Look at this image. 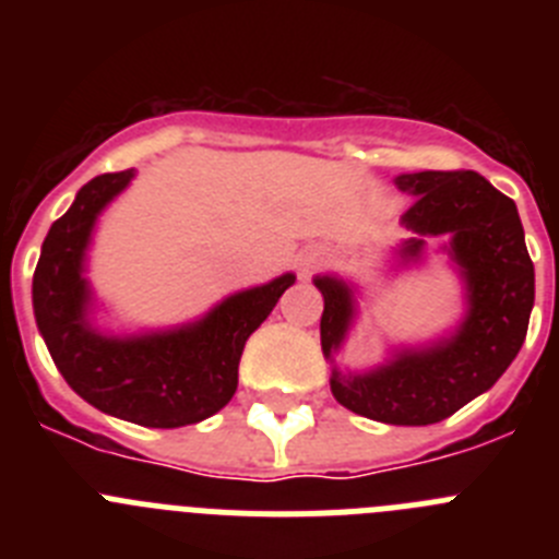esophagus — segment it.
Instances as JSON below:
<instances>
[{"mask_svg":"<svg viewBox=\"0 0 559 559\" xmlns=\"http://www.w3.org/2000/svg\"><path fill=\"white\" fill-rule=\"evenodd\" d=\"M324 260H328V251L319 249V246H310V249H305L302 254H299L296 265H299V271H302V274H310V271L319 269Z\"/></svg>","mask_w":559,"mask_h":559,"instance_id":"obj_1","label":"esophagus"}]
</instances>
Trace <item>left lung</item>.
<instances>
[{"mask_svg": "<svg viewBox=\"0 0 559 559\" xmlns=\"http://www.w3.org/2000/svg\"><path fill=\"white\" fill-rule=\"evenodd\" d=\"M394 185L414 195L403 224L417 237L403 246V257H419L423 237H451L448 251L467 285V316L456 335L428 349H406L378 372L333 369L330 389L360 417L431 426L487 392L515 360L535 305V265L515 201L476 170L403 173ZM313 283L324 296L322 349L333 358L353 319V290L333 276Z\"/></svg>", "mask_w": 559, "mask_h": 559, "instance_id": "obj_1", "label": "left lung"}]
</instances>
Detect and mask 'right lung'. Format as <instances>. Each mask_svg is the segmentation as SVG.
Returning <instances> with one entry per match:
<instances>
[{
	"label": "right lung",
	"mask_w": 559,
	"mask_h": 559,
	"mask_svg": "<svg viewBox=\"0 0 559 559\" xmlns=\"http://www.w3.org/2000/svg\"><path fill=\"white\" fill-rule=\"evenodd\" d=\"M131 179L133 170L103 173L49 226L33 274V310L56 367L86 403L145 428L192 426L229 403L246 338L269 319L296 276L283 274L229 296L181 330L136 338L100 335L86 322L83 254L100 210Z\"/></svg>",
	"instance_id": "1"
}]
</instances>
